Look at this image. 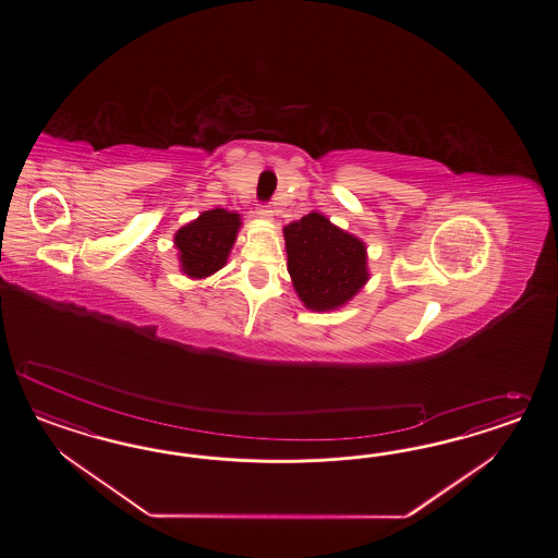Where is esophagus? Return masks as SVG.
Segmentation results:
<instances>
[{
    "label": "esophagus",
    "instance_id": "esophagus-1",
    "mask_svg": "<svg viewBox=\"0 0 558 558\" xmlns=\"http://www.w3.org/2000/svg\"><path fill=\"white\" fill-rule=\"evenodd\" d=\"M257 215L262 217V219L271 220L274 217V210H271L270 203H262L257 206Z\"/></svg>",
    "mask_w": 558,
    "mask_h": 558
}]
</instances>
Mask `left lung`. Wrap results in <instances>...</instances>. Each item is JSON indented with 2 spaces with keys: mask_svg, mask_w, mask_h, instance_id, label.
Returning <instances> with one entry per match:
<instances>
[{
  "mask_svg": "<svg viewBox=\"0 0 558 558\" xmlns=\"http://www.w3.org/2000/svg\"><path fill=\"white\" fill-rule=\"evenodd\" d=\"M288 271L308 308L331 311L366 284V247L360 239L311 213L284 227Z\"/></svg>",
  "mask_w": 558,
  "mask_h": 558,
  "instance_id": "1",
  "label": "left lung"
}]
</instances>
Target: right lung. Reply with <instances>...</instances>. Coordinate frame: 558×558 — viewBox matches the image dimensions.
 I'll use <instances>...</instances> for the list:
<instances>
[{
    "label": "right lung",
    "mask_w": 558,
    "mask_h": 558,
    "mask_svg": "<svg viewBox=\"0 0 558 558\" xmlns=\"http://www.w3.org/2000/svg\"><path fill=\"white\" fill-rule=\"evenodd\" d=\"M241 219L225 208L206 210L175 233L182 270L192 278H206L220 270L235 243Z\"/></svg>",
    "instance_id": "obj_1"
}]
</instances>
